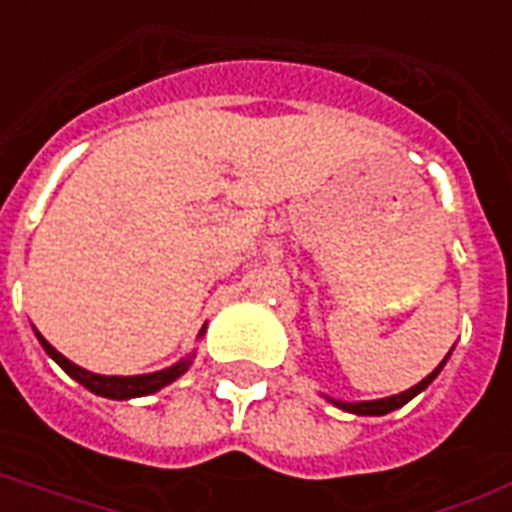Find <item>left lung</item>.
I'll return each mask as SVG.
<instances>
[{"label":"left lung","mask_w":512,"mask_h":512,"mask_svg":"<svg viewBox=\"0 0 512 512\" xmlns=\"http://www.w3.org/2000/svg\"><path fill=\"white\" fill-rule=\"evenodd\" d=\"M451 358V350L449 355L438 363V366L430 371V374L422 379L419 384H414V387H408V390L398 392V395H390V398H379V400H336V398H328V395H323L326 400H331L336 408H342V411H347V414H358V417H384V414H390V411H395V408L406 406L408 400L417 398L419 392L427 390L430 384H433V379L443 371V366H446V360Z\"/></svg>","instance_id":"left-lung-1"}]
</instances>
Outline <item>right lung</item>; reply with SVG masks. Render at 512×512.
Instances as JSON below:
<instances>
[{
    "instance_id": "1",
    "label": "right lung",
    "mask_w": 512,
    "mask_h": 512,
    "mask_svg": "<svg viewBox=\"0 0 512 512\" xmlns=\"http://www.w3.org/2000/svg\"><path fill=\"white\" fill-rule=\"evenodd\" d=\"M34 334H37L42 350H45L47 355H50V358H53L55 363H58V366H61L71 379H74V382H79L82 387L95 392V395H101V398H112V400H130V398H144V395H152V392L168 387L170 382H176L181 374H186L194 360V352H192V355H186V358H181L178 363H173V366L162 368V371H154V374L104 376V374H93V371H87V368L71 363L69 358H63L61 352L55 350L53 344L47 342L37 328H34ZM202 334H205V326L200 328L197 339H202Z\"/></svg>"
}]
</instances>
